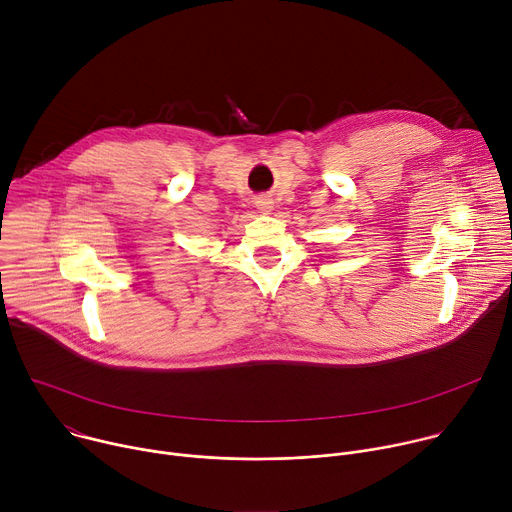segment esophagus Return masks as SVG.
<instances>
[{"mask_svg": "<svg viewBox=\"0 0 512 512\" xmlns=\"http://www.w3.org/2000/svg\"><path fill=\"white\" fill-rule=\"evenodd\" d=\"M255 204H257V208H259V210H263V212H269V210L273 208V202H271V198H267V196L257 198V200H255Z\"/></svg>", "mask_w": 512, "mask_h": 512, "instance_id": "obj_1", "label": "esophagus"}]
</instances>
